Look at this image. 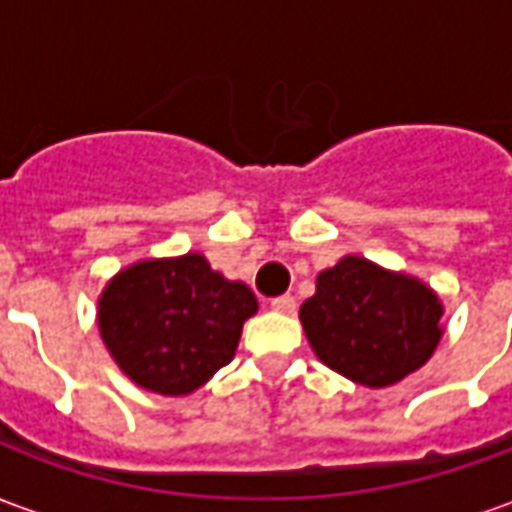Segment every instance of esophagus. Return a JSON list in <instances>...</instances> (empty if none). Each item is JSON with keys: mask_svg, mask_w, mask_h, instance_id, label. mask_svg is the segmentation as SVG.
Listing matches in <instances>:
<instances>
[{"mask_svg": "<svg viewBox=\"0 0 512 512\" xmlns=\"http://www.w3.org/2000/svg\"><path fill=\"white\" fill-rule=\"evenodd\" d=\"M271 307L277 312H296V299L285 293V296H277V299H271Z\"/></svg>", "mask_w": 512, "mask_h": 512, "instance_id": "1", "label": "esophagus"}]
</instances>
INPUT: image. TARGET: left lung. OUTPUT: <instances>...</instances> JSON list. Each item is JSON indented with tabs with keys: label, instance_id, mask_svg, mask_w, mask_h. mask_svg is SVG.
<instances>
[{
	"label": "left lung",
	"instance_id": "obj_1",
	"mask_svg": "<svg viewBox=\"0 0 512 512\" xmlns=\"http://www.w3.org/2000/svg\"><path fill=\"white\" fill-rule=\"evenodd\" d=\"M299 318L323 365L365 386H389L425 365L439 345L436 293L365 257H343L318 274Z\"/></svg>",
	"mask_w": 512,
	"mask_h": 512
}]
</instances>
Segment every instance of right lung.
I'll list each match as a JSON object with an SVG mask.
<instances>
[{
  "label": "right lung",
  "mask_w": 512,
  "mask_h": 512,
  "mask_svg": "<svg viewBox=\"0 0 512 512\" xmlns=\"http://www.w3.org/2000/svg\"><path fill=\"white\" fill-rule=\"evenodd\" d=\"M257 299L202 255L145 260L120 271L98 301V329L131 381L189 395L233 359Z\"/></svg>",
  "instance_id": "add662e5"
}]
</instances>
